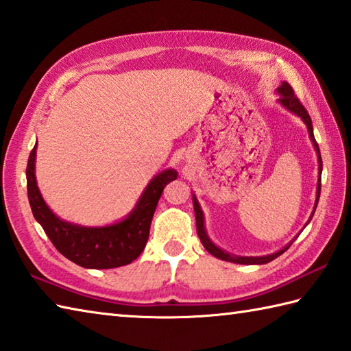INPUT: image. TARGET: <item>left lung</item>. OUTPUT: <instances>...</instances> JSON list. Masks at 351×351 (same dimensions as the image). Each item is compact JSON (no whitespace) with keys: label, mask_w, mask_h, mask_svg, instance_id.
I'll return each instance as SVG.
<instances>
[{"label":"left lung","mask_w":351,"mask_h":351,"mask_svg":"<svg viewBox=\"0 0 351 351\" xmlns=\"http://www.w3.org/2000/svg\"><path fill=\"white\" fill-rule=\"evenodd\" d=\"M277 93L280 94V99L278 103L281 106H285L287 111H291L292 114L298 115L301 120L304 121V125L307 126L308 130V135H311V140L313 143V147L317 150L318 154V171H319V178H318V187H317V201H315V207L311 215V219L313 217V213L317 210V205L319 201V193H321V173H322V160H321V154H319V147H318V143L315 141V135H313V126H312V120H311V115L306 111V108L301 105V101L297 99V95L293 94V89L292 86L287 84V82H283L278 88H277ZM193 207H195V216H196V230H197V236L201 239V242L204 245V248L207 250L211 256H215L221 260H225V262H231V263H239V265H265V263H269L272 262L274 258L280 257L281 254L285 251L289 250V246L292 245V242L289 245H286L283 250H280L274 254H267V256H262V257H242V256H232V254L226 252L223 250L219 248L215 243L211 242L210 237L207 236V231H205V225H204V213L201 210V205H199L196 196L193 195ZM311 219H308V222H311ZM307 222V223H308ZM306 223V225H307ZM295 240V239H293Z\"/></svg>","instance_id":"left-lung-1"}]
</instances>
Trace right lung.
<instances>
[{
    "instance_id": "add662e5",
    "label": "right lung",
    "mask_w": 351,
    "mask_h": 351,
    "mask_svg": "<svg viewBox=\"0 0 351 351\" xmlns=\"http://www.w3.org/2000/svg\"><path fill=\"white\" fill-rule=\"evenodd\" d=\"M34 161L36 146L30 152L25 170L27 195L33 216L62 256L88 269L125 266L140 256L147 243L150 222L162 190L178 178V171L173 169L156 175L144 189L135 208L123 221L106 226H82L62 221L48 208L38 189Z\"/></svg>"
}]
</instances>
